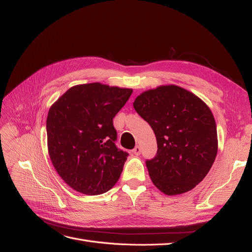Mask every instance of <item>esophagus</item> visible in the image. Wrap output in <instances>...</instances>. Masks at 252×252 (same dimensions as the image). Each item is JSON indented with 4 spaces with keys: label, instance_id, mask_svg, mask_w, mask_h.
I'll return each mask as SVG.
<instances>
[{
    "label": "esophagus",
    "instance_id": "34e87169",
    "mask_svg": "<svg viewBox=\"0 0 252 252\" xmlns=\"http://www.w3.org/2000/svg\"><path fill=\"white\" fill-rule=\"evenodd\" d=\"M132 154L135 155V156L141 155V147H140V146H135V147L133 148V150H132Z\"/></svg>",
    "mask_w": 252,
    "mask_h": 252
}]
</instances>
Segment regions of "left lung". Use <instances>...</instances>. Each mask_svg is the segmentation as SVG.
Returning <instances> with one entry per match:
<instances>
[{"mask_svg":"<svg viewBox=\"0 0 252 252\" xmlns=\"http://www.w3.org/2000/svg\"><path fill=\"white\" fill-rule=\"evenodd\" d=\"M133 107L157 138V155L146 159L155 186L167 195L193 189L218 152L217 125L208 106L184 88L166 85L145 91Z\"/></svg>","mask_w":252,"mask_h":252,"instance_id":"8db88e82","label":"left lung"}]
</instances>
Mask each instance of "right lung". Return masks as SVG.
Instances as JSON below:
<instances>
[{
    "label": "right lung",
    "instance_id": "right-lung-1",
    "mask_svg": "<svg viewBox=\"0 0 252 252\" xmlns=\"http://www.w3.org/2000/svg\"><path fill=\"white\" fill-rule=\"evenodd\" d=\"M132 89L101 83L68 89L48 112L49 157L59 175L77 191L96 195L120 179L128 154L116 146L113 118Z\"/></svg>",
    "mask_w": 252,
    "mask_h": 252
}]
</instances>
